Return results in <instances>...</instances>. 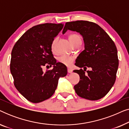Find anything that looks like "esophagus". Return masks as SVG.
Instances as JSON below:
<instances>
[{"label":"esophagus","mask_w":129,"mask_h":129,"mask_svg":"<svg viewBox=\"0 0 129 129\" xmlns=\"http://www.w3.org/2000/svg\"><path fill=\"white\" fill-rule=\"evenodd\" d=\"M68 72L69 73H72V72H73V71H72V70L70 69V68H68Z\"/></svg>","instance_id":"esophagus-1"}]
</instances>
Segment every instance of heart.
Listing matches in <instances>:
<instances>
[{
    "instance_id": "1",
    "label": "heart",
    "mask_w": 129,
    "mask_h": 129,
    "mask_svg": "<svg viewBox=\"0 0 129 129\" xmlns=\"http://www.w3.org/2000/svg\"><path fill=\"white\" fill-rule=\"evenodd\" d=\"M57 38H54L53 40L52 45H51V49L52 50H54L55 49V46L56 42H57ZM69 40L72 45H75V44L80 43L81 42V38L79 35L77 34H71L69 36ZM74 60V57L73 56L66 55L63 54L58 57V61L62 64H64L65 66H69L72 64Z\"/></svg>"
}]
</instances>
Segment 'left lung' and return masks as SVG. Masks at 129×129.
Segmentation results:
<instances>
[{
	"instance_id": "obj_1",
	"label": "left lung",
	"mask_w": 129,
	"mask_h": 129,
	"mask_svg": "<svg viewBox=\"0 0 129 129\" xmlns=\"http://www.w3.org/2000/svg\"><path fill=\"white\" fill-rule=\"evenodd\" d=\"M68 30L80 33L84 43V50L75 63L81 69L73 71L80 76L79 82L74 86L76 93L87 100L100 99L110 91L116 80L119 59L115 44L95 23L84 20L67 22L63 34ZM87 68L91 70L86 71Z\"/></svg>"
}]
</instances>
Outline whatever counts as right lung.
<instances>
[{
  "label": "right lung",
  "instance_id": "add662e5",
  "mask_svg": "<svg viewBox=\"0 0 129 129\" xmlns=\"http://www.w3.org/2000/svg\"><path fill=\"white\" fill-rule=\"evenodd\" d=\"M63 24L44 23L35 26L20 37L12 51L10 69L14 84L29 101L40 103L54 94L60 77L68 73L66 66L56 62L51 45ZM54 66L43 72L44 66Z\"/></svg>",
  "mask_w": 129,
  "mask_h": 129
}]
</instances>
